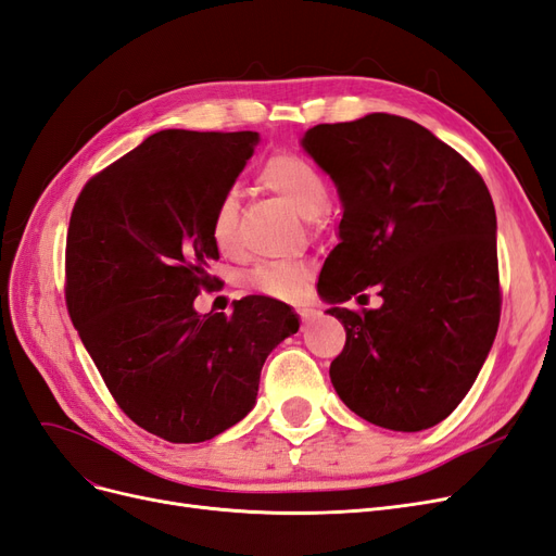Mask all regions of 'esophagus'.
<instances>
[{"label":"esophagus","mask_w":556,"mask_h":556,"mask_svg":"<svg viewBox=\"0 0 556 556\" xmlns=\"http://www.w3.org/2000/svg\"><path fill=\"white\" fill-rule=\"evenodd\" d=\"M296 313H299V317L304 319V323H308V319H313L315 315H317V311L315 308H311V306H299L296 308Z\"/></svg>","instance_id":"34e87169"}]
</instances>
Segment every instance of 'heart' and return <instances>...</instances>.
<instances>
[{
  "instance_id": "heart-1",
  "label": "heart",
  "mask_w": 556,
  "mask_h": 556,
  "mask_svg": "<svg viewBox=\"0 0 556 556\" xmlns=\"http://www.w3.org/2000/svg\"><path fill=\"white\" fill-rule=\"evenodd\" d=\"M268 190L304 215L311 223H319L327 204V180L317 166L296 153L271 155L260 172ZM211 239L220 252H233L239 245V199L237 192H225L211 215ZM311 268L304 262H274L260 266L250 278V285L262 294L276 299H299L306 292Z\"/></svg>"
}]
</instances>
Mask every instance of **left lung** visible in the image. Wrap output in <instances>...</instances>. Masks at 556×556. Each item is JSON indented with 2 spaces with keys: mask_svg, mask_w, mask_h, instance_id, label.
Instances as JSON below:
<instances>
[{
  "mask_svg": "<svg viewBox=\"0 0 556 556\" xmlns=\"http://www.w3.org/2000/svg\"><path fill=\"white\" fill-rule=\"evenodd\" d=\"M304 148L343 201L341 243L323 268L329 280L319 276L325 299L382 296L376 311H327L345 327L333 390L384 429L439 425L473 387L498 329L490 190L457 150L401 115L315 125Z\"/></svg>",
  "mask_w": 556,
  "mask_h": 556,
  "instance_id": "8db88e82",
  "label": "left lung"
}]
</instances>
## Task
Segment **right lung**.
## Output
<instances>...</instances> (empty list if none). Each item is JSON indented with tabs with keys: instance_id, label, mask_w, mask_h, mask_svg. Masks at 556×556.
<instances>
[{
	"instance_id": "add662e5",
	"label": "right lung",
	"mask_w": 556,
	"mask_h": 556,
	"mask_svg": "<svg viewBox=\"0 0 556 556\" xmlns=\"http://www.w3.org/2000/svg\"><path fill=\"white\" fill-rule=\"evenodd\" d=\"M257 131L164 129L94 174L76 199L64 299L121 410L169 443H204L255 406L262 366L299 319L243 296L233 313L194 311L217 278L211 215Z\"/></svg>"
}]
</instances>
